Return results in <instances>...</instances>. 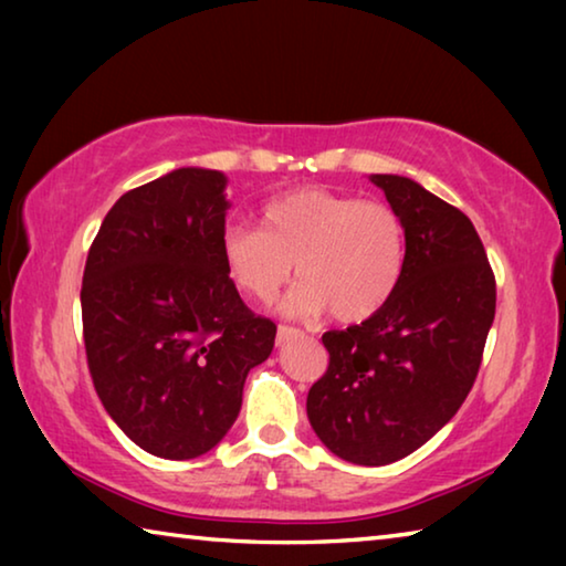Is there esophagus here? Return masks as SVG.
<instances>
[{"mask_svg":"<svg viewBox=\"0 0 566 566\" xmlns=\"http://www.w3.org/2000/svg\"><path fill=\"white\" fill-rule=\"evenodd\" d=\"M296 337H302V332L290 327V324H280V327H276V344H284V342L296 339Z\"/></svg>","mask_w":566,"mask_h":566,"instance_id":"obj_1","label":"esophagus"}]
</instances>
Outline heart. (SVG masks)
Listing matches in <instances>:
<instances>
[{
    "mask_svg": "<svg viewBox=\"0 0 566 566\" xmlns=\"http://www.w3.org/2000/svg\"><path fill=\"white\" fill-rule=\"evenodd\" d=\"M227 274L244 294L284 300L294 317L332 312L337 322L375 317L397 292L407 262V232L395 207L322 187H302L262 207L260 227L232 222L219 237Z\"/></svg>",
    "mask_w": 566,
    "mask_h": 566,
    "instance_id": "b5f03b06",
    "label": "heart"
}]
</instances>
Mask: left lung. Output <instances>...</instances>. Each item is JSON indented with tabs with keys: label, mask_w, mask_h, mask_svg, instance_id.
I'll list each match as a JSON object with an SVG mask.
<instances>
[{
	"label": "left lung",
	"mask_w": 566,
	"mask_h": 566,
	"mask_svg": "<svg viewBox=\"0 0 566 566\" xmlns=\"http://www.w3.org/2000/svg\"><path fill=\"white\" fill-rule=\"evenodd\" d=\"M407 232L397 292L375 317L324 332L329 367L306 417L344 462L381 467L429 442L472 389L494 322L496 284L464 212L415 179L371 175Z\"/></svg>",
	"instance_id": "obj_1"
}]
</instances>
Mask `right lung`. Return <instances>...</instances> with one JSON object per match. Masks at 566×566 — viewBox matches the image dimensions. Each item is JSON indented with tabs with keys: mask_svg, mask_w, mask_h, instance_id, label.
I'll return each mask as SVG.
<instances>
[{
	"mask_svg": "<svg viewBox=\"0 0 566 566\" xmlns=\"http://www.w3.org/2000/svg\"><path fill=\"white\" fill-rule=\"evenodd\" d=\"M217 169L181 167L117 199L90 247L82 327L107 415L161 459L222 442L249 369L272 354L219 256L229 202Z\"/></svg>",
	"mask_w": 566,
	"mask_h": 566,
	"instance_id": "add662e5",
	"label": "right lung"
}]
</instances>
